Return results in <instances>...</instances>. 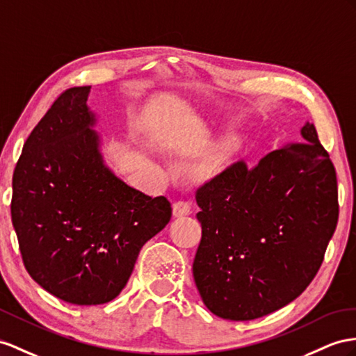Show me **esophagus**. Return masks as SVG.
<instances>
[{
	"label": "esophagus",
	"mask_w": 356,
	"mask_h": 356,
	"mask_svg": "<svg viewBox=\"0 0 356 356\" xmlns=\"http://www.w3.org/2000/svg\"><path fill=\"white\" fill-rule=\"evenodd\" d=\"M191 213V204L188 202H177L172 204V215L176 218L186 216Z\"/></svg>",
	"instance_id": "obj_1"
}]
</instances>
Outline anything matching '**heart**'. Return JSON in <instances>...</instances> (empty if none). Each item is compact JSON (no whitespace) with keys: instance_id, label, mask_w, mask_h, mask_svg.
Returning <instances> with one entry per match:
<instances>
[{"instance_id":"heart-1","label":"heart","mask_w":356,"mask_h":356,"mask_svg":"<svg viewBox=\"0 0 356 356\" xmlns=\"http://www.w3.org/2000/svg\"><path fill=\"white\" fill-rule=\"evenodd\" d=\"M239 147H241L239 136H229V138H225L220 145H218L213 153H211L207 158H204L202 162L197 163V167L194 168V175L200 180L212 179L221 171L225 161L229 159L234 152H238Z\"/></svg>"}]
</instances>
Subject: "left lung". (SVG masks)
I'll return each instance as SVG.
<instances>
[{
	"label": "left lung",
	"mask_w": 356,
	"mask_h": 356,
	"mask_svg": "<svg viewBox=\"0 0 356 356\" xmlns=\"http://www.w3.org/2000/svg\"><path fill=\"white\" fill-rule=\"evenodd\" d=\"M302 143L248 168L239 161L197 191L202 241L194 259L204 305L252 321L295 300L313 281L339 221L335 168L313 123Z\"/></svg>",
	"instance_id": "1"
}]
</instances>
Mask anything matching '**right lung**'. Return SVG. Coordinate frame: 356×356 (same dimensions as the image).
I'll return each instance as SVG.
<instances>
[{"mask_svg":"<svg viewBox=\"0 0 356 356\" xmlns=\"http://www.w3.org/2000/svg\"><path fill=\"white\" fill-rule=\"evenodd\" d=\"M90 88L74 87L54 102L13 172L24 265L39 286L75 305L120 295L143 245L171 220L165 197L129 186L105 163Z\"/></svg>","mask_w":356,"mask_h":356,"instance_id":"obj_1","label":"right lung"}]
</instances>
